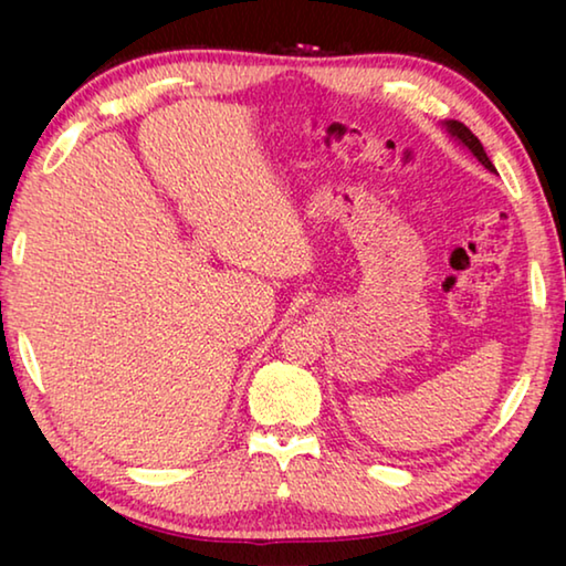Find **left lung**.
<instances>
[{
  "instance_id": "obj_1",
  "label": "left lung",
  "mask_w": 566,
  "mask_h": 566,
  "mask_svg": "<svg viewBox=\"0 0 566 566\" xmlns=\"http://www.w3.org/2000/svg\"><path fill=\"white\" fill-rule=\"evenodd\" d=\"M444 129L452 134V137L459 142V145L462 147H467L469 151H472V155L482 161V165L490 169V171H494L496 175V169H494V165L490 161V157H486V151H484V147H482V142H479L472 132H469L462 122H457V119H449V122H444Z\"/></svg>"
}]
</instances>
